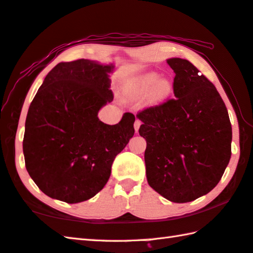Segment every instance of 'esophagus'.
<instances>
[{
	"instance_id": "1",
	"label": "esophagus",
	"mask_w": 253,
	"mask_h": 253,
	"mask_svg": "<svg viewBox=\"0 0 253 253\" xmlns=\"http://www.w3.org/2000/svg\"><path fill=\"white\" fill-rule=\"evenodd\" d=\"M140 126H141V121L136 120V121H135V124H133V127H135V131H136V132H138V130H139Z\"/></svg>"
}]
</instances>
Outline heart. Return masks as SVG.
<instances>
[{
  "label": "heart",
  "instance_id": "b5f03b06",
  "mask_svg": "<svg viewBox=\"0 0 253 253\" xmlns=\"http://www.w3.org/2000/svg\"><path fill=\"white\" fill-rule=\"evenodd\" d=\"M173 90L169 79H160L157 72L143 73L132 83L131 91L137 97H146L150 94V100L153 104H160L170 97Z\"/></svg>",
  "mask_w": 253,
  "mask_h": 253
}]
</instances>
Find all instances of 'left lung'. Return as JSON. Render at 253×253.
Instances as JSON below:
<instances>
[{
    "label": "left lung",
    "instance_id": "1",
    "mask_svg": "<svg viewBox=\"0 0 253 253\" xmlns=\"http://www.w3.org/2000/svg\"><path fill=\"white\" fill-rule=\"evenodd\" d=\"M174 71V98L136 115L147 141V181L173 203H187L218 184L231 156L232 130L224 101L199 69L181 58Z\"/></svg>",
    "mask_w": 253,
    "mask_h": 253
}]
</instances>
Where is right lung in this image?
Instances as JSON below:
<instances>
[{"mask_svg": "<svg viewBox=\"0 0 253 253\" xmlns=\"http://www.w3.org/2000/svg\"><path fill=\"white\" fill-rule=\"evenodd\" d=\"M113 64L87 59L60 62L28 108L23 152L28 174L44 194L74 204L90 200L111 176L113 161L135 133V116L116 125L97 114L113 101Z\"/></svg>", "mask_w": 253, "mask_h": 253, "instance_id": "right-lung-1", "label": "right lung"}]
</instances>
